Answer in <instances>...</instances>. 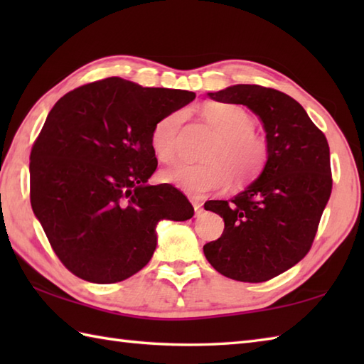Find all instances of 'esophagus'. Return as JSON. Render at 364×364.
<instances>
[{
    "label": "esophagus",
    "mask_w": 364,
    "mask_h": 364,
    "mask_svg": "<svg viewBox=\"0 0 364 364\" xmlns=\"http://www.w3.org/2000/svg\"><path fill=\"white\" fill-rule=\"evenodd\" d=\"M192 202V206H194V211H196V215H200L203 213V203L198 202V200H191Z\"/></svg>",
    "instance_id": "1"
}]
</instances>
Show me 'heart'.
Segmentation results:
<instances>
[{
	"mask_svg": "<svg viewBox=\"0 0 364 364\" xmlns=\"http://www.w3.org/2000/svg\"><path fill=\"white\" fill-rule=\"evenodd\" d=\"M206 122L220 134L206 159V164L176 162L161 172V180L173 184L192 197L225 189L231 173L236 183L257 176L267 158L266 141L253 133V119L242 107L211 105L203 109ZM184 120L183 111L170 112L154 123L150 134L151 149L159 161H172L178 150V134Z\"/></svg>",
	"mask_w": 364,
	"mask_h": 364,
	"instance_id": "obj_1",
	"label": "heart"
}]
</instances>
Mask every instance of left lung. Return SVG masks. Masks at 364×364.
I'll return each instance as SVG.
<instances>
[{
	"instance_id": "obj_1",
	"label": "left lung",
	"mask_w": 364,
	"mask_h": 364,
	"mask_svg": "<svg viewBox=\"0 0 364 364\" xmlns=\"http://www.w3.org/2000/svg\"><path fill=\"white\" fill-rule=\"evenodd\" d=\"M214 102L244 105L266 131L261 173L231 200H210L205 210L225 222L203 253L219 274L261 283L305 257L331 194L326 136L289 95L257 84H236L206 94Z\"/></svg>"
}]
</instances>
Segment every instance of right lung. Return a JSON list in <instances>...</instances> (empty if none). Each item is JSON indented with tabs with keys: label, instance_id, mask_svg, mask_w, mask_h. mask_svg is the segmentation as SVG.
<instances>
[{
	"label": "right lung",
	"instance_id": "1",
	"mask_svg": "<svg viewBox=\"0 0 364 364\" xmlns=\"http://www.w3.org/2000/svg\"><path fill=\"white\" fill-rule=\"evenodd\" d=\"M194 98L112 76L53 106L29 156L31 206L72 274L100 284L127 280L151 259L161 220L194 215L176 188L146 183L158 166L153 125Z\"/></svg>",
	"mask_w": 364,
	"mask_h": 364
}]
</instances>
